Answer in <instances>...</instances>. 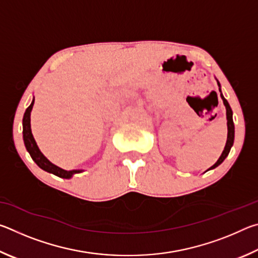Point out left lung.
Segmentation results:
<instances>
[{"mask_svg": "<svg viewBox=\"0 0 258 258\" xmlns=\"http://www.w3.org/2000/svg\"><path fill=\"white\" fill-rule=\"evenodd\" d=\"M217 85H218V87H220L221 98H222V100H223V103H224L225 109H226V120H228V123H226V124H228V139H226V143H225L224 150H223V152H222V155L220 156V158H218V160L216 161V163L214 164L212 167H209L207 171H211V169L216 168L218 165H221L222 163H223L224 159L226 158V157H228L229 152L231 150V148H232L233 142H234V124H233V118H232V115H233L232 109H231L229 102L226 101V99L223 97V94H222L221 84H220V82H218V81H217Z\"/></svg>", "mask_w": 258, "mask_h": 258, "instance_id": "left-lung-1", "label": "left lung"}]
</instances>
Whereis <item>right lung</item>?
I'll list each match as a JSON object with an SVG mask.
<instances>
[{
	"label": "right lung",
	"mask_w": 258,
	"mask_h": 258,
	"mask_svg": "<svg viewBox=\"0 0 258 258\" xmlns=\"http://www.w3.org/2000/svg\"><path fill=\"white\" fill-rule=\"evenodd\" d=\"M35 99L33 98V101L30 103V106L26 109L24 113L23 118V138H24V143L27 151L29 152L32 159L37 164L40 168L43 171L47 173L54 174V175L59 176L61 178H71L77 173H82L83 169H73V171H66V169L60 168L59 166L52 164L51 161L46 158V157L42 154L40 148H38L36 141L33 137L32 128H30V112H32V109L34 106Z\"/></svg>",
	"instance_id": "obj_1"
}]
</instances>
